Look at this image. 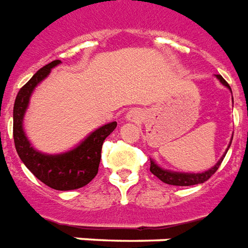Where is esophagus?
Instances as JSON below:
<instances>
[{
	"mask_svg": "<svg viewBox=\"0 0 248 248\" xmlns=\"http://www.w3.org/2000/svg\"><path fill=\"white\" fill-rule=\"evenodd\" d=\"M127 120L128 121H133V123H138V121L141 120V117H143V115H141V112L139 109H131L128 110L127 113Z\"/></svg>",
	"mask_w": 248,
	"mask_h": 248,
	"instance_id": "1",
	"label": "esophagus"
}]
</instances>
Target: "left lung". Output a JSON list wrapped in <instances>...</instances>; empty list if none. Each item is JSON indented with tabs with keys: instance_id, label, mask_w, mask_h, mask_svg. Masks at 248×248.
I'll use <instances>...</instances> for the list:
<instances>
[{
	"instance_id": "obj_1",
	"label": "left lung",
	"mask_w": 248,
	"mask_h": 248,
	"mask_svg": "<svg viewBox=\"0 0 248 248\" xmlns=\"http://www.w3.org/2000/svg\"><path fill=\"white\" fill-rule=\"evenodd\" d=\"M217 77L220 80L223 85H226V87L231 91V88L228 85V82L223 78L220 75H217ZM232 141V140H231ZM231 145V143H230ZM230 145H228V148H230ZM227 148V151H228ZM227 151H226V154H227ZM226 154L223 155V157L226 156ZM223 157L220 160L217 161L215 166L212 167L211 170H208V171L202 172V173H179V172H171V171H167V170H163L160 167L156 164L155 161L151 160V167H149V171L152 172L156 177H159L161 182H164L167 184H171V186H195V184H200V183H204L207 182L210 177L217 171V168L219 166L222 164Z\"/></svg>"
}]
</instances>
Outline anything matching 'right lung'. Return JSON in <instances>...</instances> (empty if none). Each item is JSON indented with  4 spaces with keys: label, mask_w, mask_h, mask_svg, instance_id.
Returning <instances> with one entry per match:
<instances>
[{
    "label": "right lung",
    "mask_w": 248,
    "mask_h": 248,
    "mask_svg": "<svg viewBox=\"0 0 248 248\" xmlns=\"http://www.w3.org/2000/svg\"><path fill=\"white\" fill-rule=\"evenodd\" d=\"M57 64H60V60H54L43 66L17 93L13 108V138L20 159L38 180L50 188L69 191L87 186L97 175L103 143L115 131L117 123L113 121L100 127L77 148L61 155H45L33 148L22 129L24 113L33 89L48 76L50 69Z\"/></svg>",
    "instance_id": "add662e5"
}]
</instances>
